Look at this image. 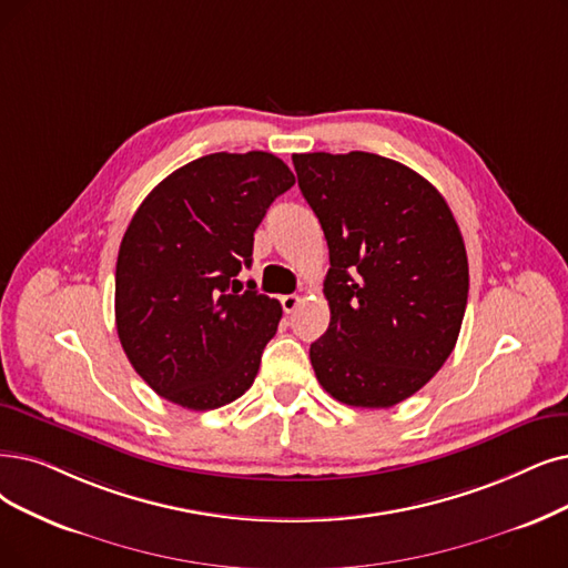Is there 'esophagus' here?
I'll return each mask as SVG.
<instances>
[{
    "instance_id": "obj_1",
    "label": "esophagus",
    "mask_w": 568,
    "mask_h": 568,
    "mask_svg": "<svg viewBox=\"0 0 568 568\" xmlns=\"http://www.w3.org/2000/svg\"><path fill=\"white\" fill-rule=\"evenodd\" d=\"M280 303H282V310H284L286 314H291V312L298 310L301 296H296V293H288V296H282V298H280Z\"/></svg>"
}]
</instances>
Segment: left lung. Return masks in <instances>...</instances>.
<instances>
[{
	"label": "left lung",
	"instance_id": "8db88e82",
	"mask_svg": "<svg viewBox=\"0 0 568 568\" xmlns=\"http://www.w3.org/2000/svg\"><path fill=\"white\" fill-rule=\"evenodd\" d=\"M293 168L331 258V324L310 345L316 379L339 403L392 407L457 345L468 301L459 225L422 174L377 153H296Z\"/></svg>",
	"mask_w": 568,
	"mask_h": 568
}]
</instances>
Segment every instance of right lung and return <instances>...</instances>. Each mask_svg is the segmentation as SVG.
<instances>
[{"label": "right lung", "instance_id": "1", "mask_svg": "<svg viewBox=\"0 0 568 568\" xmlns=\"http://www.w3.org/2000/svg\"><path fill=\"white\" fill-rule=\"evenodd\" d=\"M293 184L272 153H210L134 212L116 261V331L158 396L214 410L254 384L282 305L235 277L252 265L267 207Z\"/></svg>", "mask_w": 568, "mask_h": 568}]
</instances>
